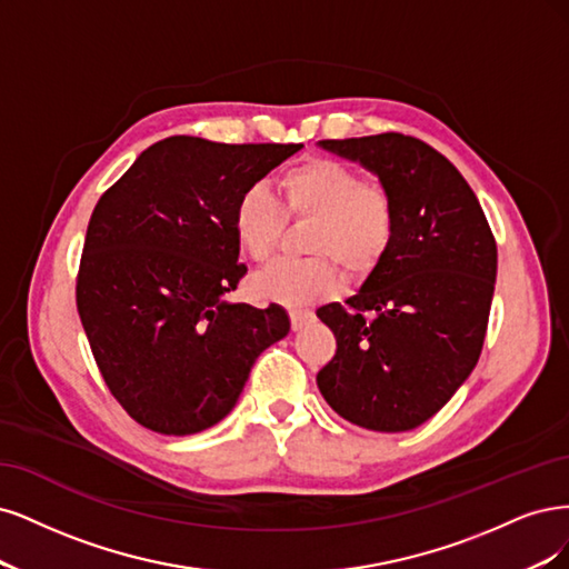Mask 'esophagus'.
Here are the masks:
<instances>
[{
    "label": "esophagus",
    "mask_w": 569,
    "mask_h": 569,
    "mask_svg": "<svg viewBox=\"0 0 569 569\" xmlns=\"http://www.w3.org/2000/svg\"><path fill=\"white\" fill-rule=\"evenodd\" d=\"M288 317H290V326L292 331H302L305 326H309L311 321H315V311L309 309H288Z\"/></svg>",
    "instance_id": "1"
}]
</instances>
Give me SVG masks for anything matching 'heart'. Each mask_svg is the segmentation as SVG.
<instances>
[{"label":"heart","instance_id":"heart-1","mask_svg":"<svg viewBox=\"0 0 569 569\" xmlns=\"http://www.w3.org/2000/svg\"><path fill=\"white\" fill-rule=\"evenodd\" d=\"M277 200L252 187L238 198L233 233L254 262L277 252L286 219H309L302 260H279L252 277L254 296L281 305H307L331 298L340 288L339 262L352 277L373 271L388 254L397 208L392 193L378 181H361L350 164L333 158H307L279 179Z\"/></svg>","mask_w":569,"mask_h":569}]
</instances>
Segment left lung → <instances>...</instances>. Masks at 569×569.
Segmentation results:
<instances>
[{"mask_svg":"<svg viewBox=\"0 0 569 569\" xmlns=\"http://www.w3.org/2000/svg\"><path fill=\"white\" fill-rule=\"evenodd\" d=\"M319 146L378 174L392 193L397 229L347 307L317 309L338 342L317 385L359 428L413 430L447 405L480 359L497 241L468 181L426 141L385 132Z\"/></svg>","mask_w":569,"mask_h":569,"instance_id":"obj_1","label":"left lung"}]
</instances>
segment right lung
<instances>
[{"mask_svg":"<svg viewBox=\"0 0 569 569\" xmlns=\"http://www.w3.org/2000/svg\"><path fill=\"white\" fill-rule=\"evenodd\" d=\"M302 143L149 146L91 212L78 311L108 390L139 426L193 435L219 423L254 359L286 338V309L224 300L238 264L233 210Z\"/></svg>","mask_w":569,"mask_h":569,"instance_id":"right-lung-1","label":"right lung"}]
</instances>
